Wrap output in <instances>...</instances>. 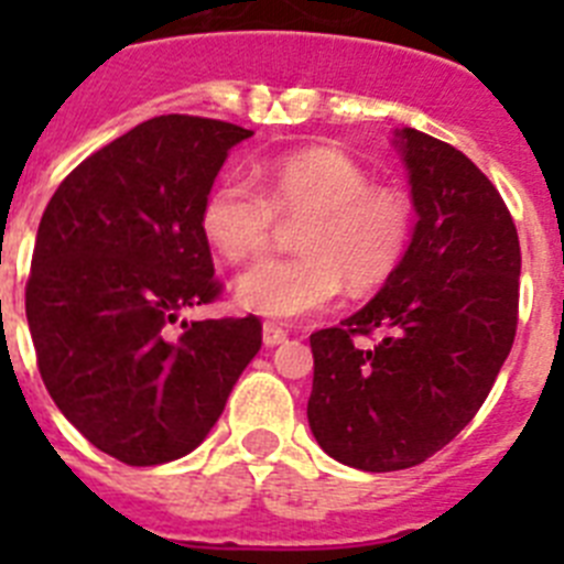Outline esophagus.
<instances>
[{
	"mask_svg": "<svg viewBox=\"0 0 564 564\" xmlns=\"http://www.w3.org/2000/svg\"><path fill=\"white\" fill-rule=\"evenodd\" d=\"M262 341H265V347H276V344H285L288 341V330L276 327L273 322H265V325H262Z\"/></svg>",
	"mask_w": 564,
	"mask_h": 564,
	"instance_id": "34e87169",
	"label": "esophagus"
}]
</instances>
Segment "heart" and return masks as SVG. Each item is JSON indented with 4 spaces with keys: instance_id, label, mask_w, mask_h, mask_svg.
<instances>
[{
    "instance_id": "1",
    "label": "heart",
    "mask_w": 564,
    "mask_h": 564,
    "mask_svg": "<svg viewBox=\"0 0 564 564\" xmlns=\"http://www.w3.org/2000/svg\"><path fill=\"white\" fill-rule=\"evenodd\" d=\"M257 177L226 174L206 194L200 228L226 259L265 251L279 214L299 217L293 257L262 259L237 276V302L257 316L293 322L325 311L350 282L367 293L401 265L412 237V200L401 186L372 183L341 149H302L259 163Z\"/></svg>"
}]
</instances>
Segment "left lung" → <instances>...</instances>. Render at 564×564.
<instances>
[{
    "label": "left lung",
    "instance_id": "8db88e82",
    "mask_svg": "<svg viewBox=\"0 0 564 564\" xmlns=\"http://www.w3.org/2000/svg\"><path fill=\"white\" fill-rule=\"evenodd\" d=\"M417 223L401 265L338 327L311 336L307 423L333 460L398 471L441 452L511 352L520 239L500 192L460 149L395 129ZM382 330L372 348L352 335Z\"/></svg>",
    "mask_w": 564,
    "mask_h": 564
}]
</instances>
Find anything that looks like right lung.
Here are the masks:
<instances>
[{
	"mask_svg": "<svg viewBox=\"0 0 564 564\" xmlns=\"http://www.w3.org/2000/svg\"><path fill=\"white\" fill-rule=\"evenodd\" d=\"M251 134L143 121L73 169L42 214L24 293L39 372L62 415L127 466L197 449L262 347L257 316L181 318L220 293L200 212Z\"/></svg>",
	"mask_w": 564,
	"mask_h": 564,
	"instance_id": "add662e5",
	"label": "right lung"
}]
</instances>
